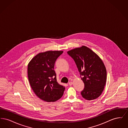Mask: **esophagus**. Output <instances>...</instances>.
Wrapping results in <instances>:
<instances>
[{"mask_svg":"<svg viewBox=\"0 0 128 128\" xmlns=\"http://www.w3.org/2000/svg\"><path fill=\"white\" fill-rule=\"evenodd\" d=\"M72 84H73V82H68V85H72Z\"/></svg>","mask_w":128,"mask_h":128,"instance_id":"esophagus-1","label":"esophagus"}]
</instances>
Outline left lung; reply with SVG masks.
Instances as JSON below:
<instances>
[{"mask_svg": "<svg viewBox=\"0 0 128 128\" xmlns=\"http://www.w3.org/2000/svg\"><path fill=\"white\" fill-rule=\"evenodd\" d=\"M75 61L84 88L82 96L88 100L98 98L103 91L106 80V70L100 57L91 49L82 46L67 52Z\"/></svg>", "mask_w": 128, "mask_h": 128, "instance_id": "obj_1", "label": "left lung"}]
</instances>
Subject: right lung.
<instances>
[{"instance_id":"right-lung-1","label":"right lung","mask_w":128,"mask_h":128,"mask_svg":"<svg viewBox=\"0 0 128 128\" xmlns=\"http://www.w3.org/2000/svg\"><path fill=\"white\" fill-rule=\"evenodd\" d=\"M62 51H48L34 56L28 65V77L31 88L37 96L48 102L62 96L65 87L56 81L54 70L55 62Z\"/></svg>"}]
</instances>
